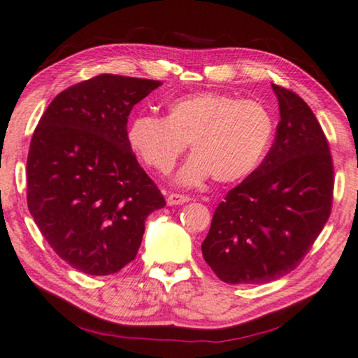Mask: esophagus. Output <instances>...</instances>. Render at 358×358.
I'll use <instances>...</instances> for the list:
<instances>
[{"mask_svg": "<svg viewBox=\"0 0 358 358\" xmlns=\"http://www.w3.org/2000/svg\"><path fill=\"white\" fill-rule=\"evenodd\" d=\"M191 199L189 196L186 194H178V193H170L167 194V204L169 206H180V204H185V202H188Z\"/></svg>", "mask_w": 358, "mask_h": 358, "instance_id": "1", "label": "esophagus"}]
</instances>
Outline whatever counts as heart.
<instances>
[{
    "label": "heart",
    "instance_id": "obj_1",
    "mask_svg": "<svg viewBox=\"0 0 358 358\" xmlns=\"http://www.w3.org/2000/svg\"><path fill=\"white\" fill-rule=\"evenodd\" d=\"M273 130L270 112L257 101L206 92L177 99L164 119L136 115L127 127V141L141 162L161 173L172 172L189 143L194 154L181 169L180 183L197 185L210 175L233 183L254 172Z\"/></svg>",
    "mask_w": 358,
    "mask_h": 358
}]
</instances>
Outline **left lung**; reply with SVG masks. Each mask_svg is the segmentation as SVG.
I'll return each mask as SVG.
<instances>
[{
  "instance_id": "obj_1",
  "label": "left lung",
  "mask_w": 358,
  "mask_h": 358,
  "mask_svg": "<svg viewBox=\"0 0 358 358\" xmlns=\"http://www.w3.org/2000/svg\"><path fill=\"white\" fill-rule=\"evenodd\" d=\"M271 87L281 117L275 143L217 206L201 246L213 273L228 285H260L289 273L331 213L334 167L327 136L301 96Z\"/></svg>"
}]
</instances>
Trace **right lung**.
<instances>
[{
    "label": "right lung",
    "mask_w": 358,
    "mask_h": 358,
    "mask_svg": "<svg viewBox=\"0 0 358 358\" xmlns=\"http://www.w3.org/2000/svg\"><path fill=\"white\" fill-rule=\"evenodd\" d=\"M159 80L101 73L64 90L36 125L27 157V204L59 257L88 275L135 260L145 222L165 199L127 141L135 104Z\"/></svg>",
    "instance_id": "obj_1"
}]
</instances>
